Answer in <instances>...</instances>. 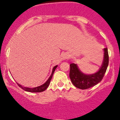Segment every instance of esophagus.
Returning a JSON list of instances; mask_svg holds the SVG:
<instances>
[{"label":"esophagus","mask_w":120,"mask_h":120,"mask_svg":"<svg viewBox=\"0 0 120 120\" xmlns=\"http://www.w3.org/2000/svg\"><path fill=\"white\" fill-rule=\"evenodd\" d=\"M68 58V56L67 54H63L62 56H61V59H62L63 60H66V59H67Z\"/></svg>","instance_id":"esophagus-1"}]
</instances>
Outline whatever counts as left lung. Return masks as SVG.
<instances>
[{"label":"left lung","mask_w":120,"mask_h":120,"mask_svg":"<svg viewBox=\"0 0 120 120\" xmlns=\"http://www.w3.org/2000/svg\"><path fill=\"white\" fill-rule=\"evenodd\" d=\"M103 60L102 64L96 72L86 74L82 72L76 64L70 66V78L72 84L81 89H86L97 85L103 78L109 65V54L107 48L103 49Z\"/></svg>","instance_id":"1"}]
</instances>
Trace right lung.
<instances>
[{
    "instance_id": "1",
    "label": "right lung",
    "mask_w": 120,
    "mask_h": 120,
    "mask_svg": "<svg viewBox=\"0 0 120 120\" xmlns=\"http://www.w3.org/2000/svg\"><path fill=\"white\" fill-rule=\"evenodd\" d=\"M57 67V65L54 66V67L53 68L52 72V74L51 75H50V77H49V78H48V80L46 81V82H45L43 84H42V85L39 86H37V87H35V88H32L22 86V85H21L17 83L18 85H19L21 89H22L23 90H25V91L26 92H41L44 91V90H45L46 89L48 88V87L49 86V84H50V81H51L52 78L53 77V74H54V71H55L56 68Z\"/></svg>"
}]
</instances>
